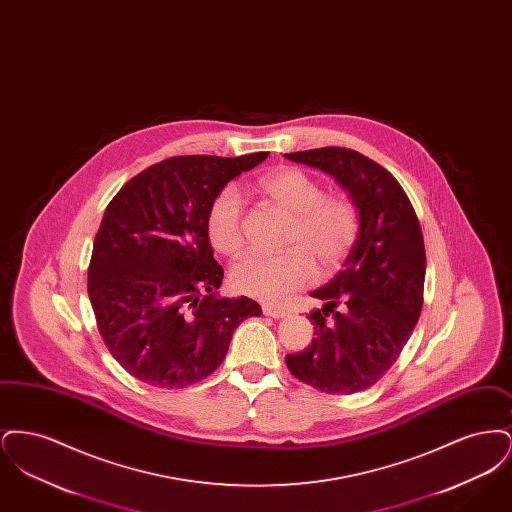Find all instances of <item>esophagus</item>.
Masks as SVG:
<instances>
[{
	"label": "esophagus",
	"instance_id": "obj_1",
	"mask_svg": "<svg viewBox=\"0 0 512 512\" xmlns=\"http://www.w3.org/2000/svg\"><path fill=\"white\" fill-rule=\"evenodd\" d=\"M263 313H265L267 317L272 318H284L290 315V311H288V309H284V307H276V305H270V303H265V305H263Z\"/></svg>",
	"mask_w": 512,
	"mask_h": 512
}]
</instances>
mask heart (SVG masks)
Returning <instances> with one entry per match:
<instances>
[{
  "mask_svg": "<svg viewBox=\"0 0 512 512\" xmlns=\"http://www.w3.org/2000/svg\"><path fill=\"white\" fill-rule=\"evenodd\" d=\"M257 190L293 215L284 253L249 251L232 267V282L242 293L263 301H280L313 282L315 261L334 270L357 240L355 205L340 195H324L322 186L301 169H278L259 178ZM244 203L236 186L215 195L207 213V234L224 255H236L244 245Z\"/></svg>",
  "mask_w": 512,
  "mask_h": 512,
  "instance_id": "b5f03b06",
  "label": "heart"
}]
</instances>
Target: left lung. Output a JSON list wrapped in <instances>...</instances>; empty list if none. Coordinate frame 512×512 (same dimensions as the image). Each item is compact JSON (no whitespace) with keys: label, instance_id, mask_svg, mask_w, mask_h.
I'll list each match as a JSON object with an SVG mask.
<instances>
[{"label":"left lung","instance_id":"obj_1","mask_svg":"<svg viewBox=\"0 0 512 512\" xmlns=\"http://www.w3.org/2000/svg\"><path fill=\"white\" fill-rule=\"evenodd\" d=\"M330 174L357 209L359 232L340 272L311 297L315 336L286 357L293 376L318 391L349 395L374 386L397 361L422 309L426 251L413 205L391 172L347 147L286 153Z\"/></svg>","mask_w":512,"mask_h":512}]
</instances>
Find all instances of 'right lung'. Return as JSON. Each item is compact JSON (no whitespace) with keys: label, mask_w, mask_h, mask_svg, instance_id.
<instances>
[{"label":"right lung","mask_w":512,"mask_h":512,"mask_svg":"<svg viewBox=\"0 0 512 512\" xmlns=\"http://www.w3.org/2000/svg\"><path fill=\"white\" fill-rule=\"evenodd\" d=\"M268 157L186 155L151 165L111 199L101 219L88 295L99 334L134 378L178 390L207 378L226 357L234 330L261 305L217 297L207 213L215 195Z\"/></svg>","instance_id":"add662e5"}]
</instances>
